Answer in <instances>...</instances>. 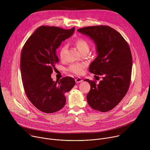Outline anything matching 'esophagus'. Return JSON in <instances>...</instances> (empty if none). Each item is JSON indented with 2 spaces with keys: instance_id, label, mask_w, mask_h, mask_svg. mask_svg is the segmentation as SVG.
<instances>
[{
  "instance_id": "34e87169",
  "label": "esophagus",
  "mask_w": 150,
  "mask_h": 150,
  "mask_svg": "<svg viewBox=\"0 0 150 150\" xmlns=\"http://www.w3.org/2000/svg\"><path fill=\"white\" fill-rule=\"evenodd\" d=\"M82 81H83V80L82 79V78H79V77H78V78H77L75 79V82H76V83H79V82H82Z\"/></svg>"
}]
</instances>
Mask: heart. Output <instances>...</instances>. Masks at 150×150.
Wrapping results in <instances>:
<instances>
[{"label":"heart","instance_id":"obj_1","mask_svg":"<svg viewBox=\"0 0 150 150\" xmlns=\"http://www.w3.org/2000/svg\"><path fill=\"white\" fill-rule=\"evenodd\" d=\"M75 45L80 53L85 50H89V45L88 43V42L84 39H78L75 41ZM66 49V46H63L61 47L59 52V56L61 59L63 58L64 54H65ZM85 67H86L85 63H74L69 66L68 70L69 71L75 75H79L83 73V69L85 68Z\"/></svg>","mask_w":150,"mask_h":150}]
</instances>
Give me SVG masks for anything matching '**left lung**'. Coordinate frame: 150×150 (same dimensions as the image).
Here are the masks:
<instances>
[{
    "mask_svg": "<svg viewBox=\"0 0 150 150\" xmlns=\"http://www.w3.org/2000/svg\"><path fill=\"white\" fill-rule=\"evenodd\" d=\"M88 35L96 45L97 57L89 67L91 73L102 76L96 81L85 79L90 84L87 96L91 108L101 112L111 110L120 102L129 90L132 68L130 47L122 35L106 25L90 26L78 30Z\"/></svg>",
    "mask_w": 150,
    "mask_h": 150,
    "instance_id": "obj_1",
    "label": "left lung"
}]
</instances>
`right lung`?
Here are the masks:
<instances>
[{"label":"right lung","mask_w":150,"mask_h":150,"mask_svg":"<svg viewBox=\"0 0 150 150\" xmlns=\"http://www.w3.org/2000/svg\"><path fill=\"white\" fill-rule=\"evenodd\" d=\"M74 31L75 27L65 30L41 26L23 46L20 67L24 88L29 100L41 112L53 113L62 109L66 103L65 94L75 85L72 77L56 81L51 78L55 64L59 62L56 49Z\"/></svg>","instance_id":"1"}]
</instances>
